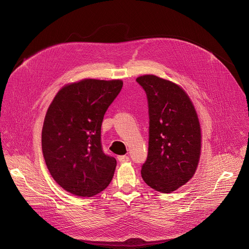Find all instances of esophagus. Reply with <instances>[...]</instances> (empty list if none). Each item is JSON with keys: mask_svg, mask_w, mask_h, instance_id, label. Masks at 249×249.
<instances>
[{"mask_svg": "<svg viewBox=\"0 0 249 249\" xmlns=\"http://www.w3.org/2000/svg\"><path fill=\"white\" fill-rule=\"evenodd\" d=\"M117 159L121 163H125V162L129 161V157L128 156H119V157H117Z\"/></svg>", "mask_w": 249, "mask_h": 249, "instance_id": "esophagus-1", "label": "esophagus"}]
</instances>
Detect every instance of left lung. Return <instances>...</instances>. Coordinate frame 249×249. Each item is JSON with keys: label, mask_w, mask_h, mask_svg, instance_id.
I'll return each mask as SVG.
<instances>
[{"label": "left lung", "mask_w": 249, "mask_h": 249, "mask_svg": "<svg viewBox=\"0 0 249 249\" xmlns=\"http://www.w3.org/2000/svg\"><path fill=\"white\" fill-rule=\"evenodd\" d=\"M136 81L147 93L150 116L149 153L142 177L153 189L171 193L197 170L202 147L199 118L180 86L155 75Z\"/></svg>", "instance_id": "8db88e82"}]
</instances>
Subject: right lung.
Returning a JSON list of instances; mask_svg holds the SVG:
<instances>
[{"label": "right lung", "mask_w": 249, "mask_h": 249, "mask_svg": "<svg viewBox=\"0 0 249 249\" xmlns=\"http://www.w3.org/2000/svg\"><path fill=\"white\" fill-rule=\"evenodd\" d=\"M121 80L84 79L67 84L47 109L42 153L54 180L66 191L91 197L112 180L116 160L101 148L103 116L120 92Z\"/></svg>", "instance_id": "add662e5"}]
</instances>
